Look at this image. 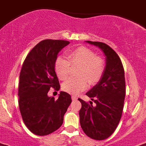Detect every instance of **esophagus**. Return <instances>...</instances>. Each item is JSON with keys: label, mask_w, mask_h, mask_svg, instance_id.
Segmentation results:
<instances>
[{"label": "esophagus", "mask_w": 146, "mask_h": 146, "mask_svg": "<svg viewBox=\"0 0 146 146\" xmlns=\"http://www.w3.org/2000/svg\"><path fill=\"white\" fill-rule=\"evenodd\" d=\"M72 99L74 101V100H76V99H78V97L76 96H72Z\"/></svg>", "instance_id": "34e87169"}]
</instances>
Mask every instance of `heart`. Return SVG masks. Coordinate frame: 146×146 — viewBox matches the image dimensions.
Masks as SVG:
<instances>
[{
    "mask_svg": "<svg viewBox=\"0 0 146 146\" xmlns=\"http://www.w3.org/2000/svg\"><path fill=\"white\" fill-rule=\"evenodd\" d=\"M67 58L60 56L55 60L54 69L60 80H66L70 74L71 64L79 65L78 74L80 77L71 78L62 84L64 91L76 95L87 88L89 82L96 84L101 80L105 69V62L92 50L80 47L71 50L67 54Z\"/></svg>",
    "mask_w": 146,
    "mask_h": 146,
    "instance_id": "b5f03b06",
    "label": "heart"
}]
</instances>
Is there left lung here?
<instances>
[{
	"label": "left lung",
	"mask_w": 146,
	"mask_h": 146,
	"mask_svg": "<svg viewBox=\"0 0 146 146\" xmlns=\"http://www.w3.org/2000/svg\"><path fill=\"white\" fill-rule=\"evenodd\" d=\"M99 48L106 56L104 72L96 86L86 93L95 104L82 99L80 123L90 138L103 140L111 135L121 119L125 97V71L118 54L105 43L86 41Z\"/></svg>",
	"instance_id": "1"
}]
</instances>
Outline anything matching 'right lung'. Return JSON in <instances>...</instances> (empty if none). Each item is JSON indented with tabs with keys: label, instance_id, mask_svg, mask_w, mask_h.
<instances>
[{
	"label": "right lung",
	"instance_id": "add662e5",
	"mask_svg": "<svg viewBox=\"0 0 146 146\" xmlns=\"http://www.w3.org/2000/svg\"><path fill=\"white\" fill-rule=\"evenodd\" d=\"M69 42L45 39L30 51L19 75V105L23 121L33 133L45 136L62 125L63 117L72 102L66 92L59 94L57 100L49 97L50 88L60 89L54 69L57 54Z\"/></svg>",
	"mask_w": 146,
	"mask_h": 146
}]
</instances>
